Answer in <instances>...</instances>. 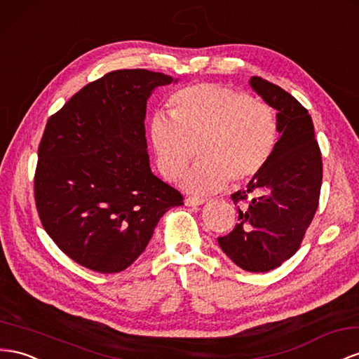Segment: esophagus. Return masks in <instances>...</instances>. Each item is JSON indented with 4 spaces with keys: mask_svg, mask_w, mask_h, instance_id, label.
I'll return each instance as SVG.
<instances>
[{
    "mask_svg": "<svg viewBox=\"0 0 359 359\" xmlns=\"http://www.w3.org/2000/svg\"><path fill=\"white\" fill-rule=\"evenodd\" d=\"M205 202H207L205 199H199V198H186L187 207H199V205H203Z\"/></svg>",
    "mask_w": 359,
    "mask_h": 359,
    "instance_id": "esophagus-1",
    "label": "esophagus"
}]
</instances>
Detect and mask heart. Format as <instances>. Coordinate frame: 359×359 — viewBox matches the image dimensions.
Listing matches in <instances>:
<instances>
[{
  "mask_svg": "<svg viewBox=\"0 0 359 359\" xmlns=\"http://www.w3.org/2000/svg\"><path fill=\"white\" fill-rule=\"evenodd\" d=\"M172 114L157 111L148 142L161 175L173 181L187 168L198 144L201 161L181 182L198 195L219 191L229 180L255 178L272 158L279 139L276 111L228 86L201 83L170 96Z\"/></svg>",
  "mask_w": 359,
  "mask_h": 359,
  "instance_id": "heart-1",
  "label": "heart"
}]
</instances>
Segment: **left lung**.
I'll use <instances>...</instances> for the list:
<instances>
[{"label":"left lung","mask_w":359,"mask_h":359,"mask_svg":"<svg viewBox=\"0 0 359 359\" xmlns=\"http://www.w3.org/2000/svg\"><path fill=\"white\" fill-rule=\"evenodd\" d=\"M249 84L278 110L279 139L272 158L245 190L231 195L238 224L219 246L248 272H269L292 258L318 207L322 154L308 110L294 96L259 76Z\"/></svg>","instance_id":"1"}]
</instances>
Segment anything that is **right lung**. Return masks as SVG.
I'll list each match as a JSON object with an SVG mask.
<instances>
[{
    "label": "right lung",
    "instance_id": "1",
    "mask_svg": "<svg viewBox=\"0 0 359 359\" xmlns=\"http://www.w3.org/2000/svg\"><path fill=\"white\" fill-rule=\"evenodd\" d=\"M177 81L147 69L113 71L48 119L36 207L48 236L80 266L122 272L147 249L164 212L182 205L181 193L151 172L144 135L151 93Z\"/></svg>",
    "mask_w": 359,
    "mask_h": 359
}]
</instances>
